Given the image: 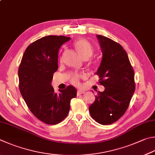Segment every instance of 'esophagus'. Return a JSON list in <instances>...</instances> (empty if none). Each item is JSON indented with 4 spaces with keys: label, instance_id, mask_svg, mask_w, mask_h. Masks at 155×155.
Instances as JSON below:
<instances>
[{
    "label": "esophagus",
    "instance_id": "esophagus-1",
    "mask_svg": "<svg viewBox=\"0 0 155 155\" xmlns=\"http://www.w3.org/2000/svg\"><path fill=\"white\" fill-rule=\"evenodd\" d=\"M85 90H82V89H78V91H77V94H78V95H81V94H85Z\"/></svg>",
    "mask_w": 155,
    "mask_h": 155
}]
</instances>
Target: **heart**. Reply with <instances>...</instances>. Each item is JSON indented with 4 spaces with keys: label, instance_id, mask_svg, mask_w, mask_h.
<instances>
[{
    "label": "heart",
    "instance_id": "heart-1",
    "mask_svg": "<svg viewBox=\"0 0 155 155\" xmlns=\"http://www.w3.org/2000/svg\"><path fill=\"white\" fill-rule=\"evenodd\" d=\"M74 47L80 55L84 60L89 59L93 54L94 49L91 45L85 39H78L74 43ZM86 78V74L83 73H73L69 77L70 82L75 86L80 85V81Z\"/></svg>",
    "mask_w": 155,
    "mask_h": 155
}]
</instances>
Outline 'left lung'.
<instances>
[{"instance_id": "1", "label": "left lung", "mask_w": 155, "mask_h": 155, "mask_svg": "<svg viewBox=\"0 0 155 155\" xmlns=\"http://www.w3.org/2000/svg\"><path fill=\"white\" fill-rule=\"evenodd\" d=\"M103 53L97 72L99 83L105 87L98 91L89 110L91 117L101 125L119 120L127 110L136 89L134 70L127 53L117 42L97 35Z\"/></svg>"}]
</instances>
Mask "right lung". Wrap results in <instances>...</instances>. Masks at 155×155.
<instances>
[{
    "label": "right lung",
    "mask_w": 155,
    "mask_h": 155,
    "mask_svg": "<svg viewBox=\"0 0 155 155\" xmlns=\"http://www.w3.org/2000/svg\"><path fill=\"white\" fill-rule=\"evenodd\" d=\"M64 36H47L27 47L18 69L19 88L31 112L45 124L56 125L65 119L70 100L77 90L68 86L55 94L51 85L53 74L58 69V51L68 41Z\"/></svg>",
    "instance_id": "1"
}]
</instances>
